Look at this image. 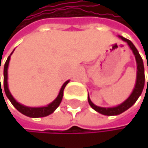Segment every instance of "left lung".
Wrapping results in <instances>:
<instances>
[{
    "label": "left lung",
    "mask_w": 148,
    "mask_h": 148,
    "mask_svg": "<svg viewBox=\"0 0 148 148\" xmlns=\"http://www.w3.org/2000/svg\"><path fill=\"white\" fill-rule=\"evenodd\" d=\"M123 41L126 42L128 43V45L130 46V49L132 50V52L135 56L136 58V62H137V79H136V84L134 90L132 91V93L130 95L129 98L123 102L122 104H120L117 106H114V107H101V106H98L94 105L91 100L90 99V98L88 97V101L90 106L92 107V108L99 112V114H102L104 115H118L122 113H123L124 111H126L127 109H129L130 106H132L134 105V103L137 101V99H138V97L141 95L142 90L144 89V85H145V73H144V64H143V60H142V58L140 57L138 49H136V47L134 46V44L130 41V40L120 36L119 35ZM147 69H148V63H147ZM147 85H148V80H147Z\"/></svg>",
    "instance_id": "1"
}]
</instances>
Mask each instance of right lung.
Returning a JSON list of instances; mask_svg holds the SVG:
<instances>
[{"label":"right lung","instance_id":"add662e5","mask_svg":"<svg viewBox=\"0 0 148 148\" xmlns=\"http://www.w3.org/2000/svg\"><path fill=\"white\" fill-rule=\"evenodd\" d=\"M13 53V51H12ZM11 53V54H12ZM10 54V55H11ZM10 56L8 57L6 62H5L4 65V70H3V75H4V79H3V86H4V91L5 94H6L7 98L10 99V101L11 102V104L16 107V109L19 111L21 114L29 116V117H33V118H37V117H44L47 116L50 114H52L56 109L57 107L59 106V104L62 101V99H63V94H64V89L66 86V84L69 82V81H66L60 89V91L58 95V97L56 98V99L54 101H52L50 104H49L47 106H42V107H29V106H25L24 105L19 104L18 101H16L13 96L11 95L9 87H8V67H9V63H10ZM1 66V64H0ZM1 68V67H0ZM0 86H1V79H0ZM2 92V90H1Z\"/></svg>","mask_w":148,"mask_h":148}]
</instances>
